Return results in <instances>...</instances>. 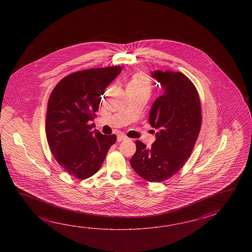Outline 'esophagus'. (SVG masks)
<instances>
[{"label": "esophagus", "mask_w": 252, "mask_h": 252, "mask_svg": "<svg viewBox=\"0 0 252 252\" xmlns=\"http://www.w3.org/2000/svg\"><path fill=\"white\" fill-rule=\"evenodd\" d=\"M125 139H127V137L124 136L123 134H120V135H118V137H117V141H118V142H121V141L125 140Z\"/></svg>", "instance_id": "34e87169"}]
</instances>
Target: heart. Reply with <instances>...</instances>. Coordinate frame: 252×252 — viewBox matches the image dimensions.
Wrapping results in <instances>:
<instances>
[{"mask_svg":"<svg viewBox=\"0 0 252 252\" xmlns=\"http://www.w3.org/2000/svg\"><path fill=\"white\" fill-rule=\"evenodd\" d=\"M150 77L143 73H137L129 79L127 84V91L138 92V93H150Z\"/></svg>","mask_w":252,"mask_h":252,"instance_id":"1","label":"heart"}]
</instances>
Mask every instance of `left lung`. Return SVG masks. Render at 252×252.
Wrapping results in <instances>:
<instances>
[{
    "label": "left lung",
    "instance_id": "obj_1",
    "mask_svg": "<svg viewBox=\"0 0 252 252\" xmlns=\"http://www.w3.org/2000/svg\"><path fill=\"white\" fill-rule=\"evenodd\" d=\"M151 75L163 89L149 118L158 131L150 149L136 141V152L129 163L145 180L162 182L179 171L192 154L201 128L202 111L198 92L182 73L157 70Z\"/></svg>",
    "mask_w": 252,
    "mask_h": 252
}]
</instances>
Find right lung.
<instances>
[{
	"label": "right lung",
	"instance_id": "right-lung-1",
	"mask_svg": "<svg viewBox=\"0 0 252 252\" xmlns=\"http://www.w3.org/2000/svg\"><path fill=\"white\" fill-rule=\"evenodd\" d=\"M122 66L82 70L59 81L51 93L46 116V136L56 160L69 175L86 179L102 166L116 136L92 130L106 86Z\"/></svg>",
	"mask_w": 252,
	"mask_h": 252
}]
</instances>
